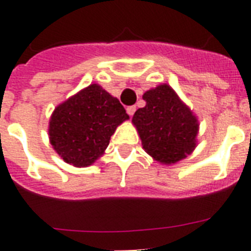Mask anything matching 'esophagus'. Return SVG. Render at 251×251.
<instances>
[{
	"mask_svg": "<svg viewBox=\"0 0 251 251\" xmlns=\"http://www.w3.org/2000/svg\"><path fill=\"white\" fill-rule=\"evenodd\" d=\"M135 110H137V108H135L134 105H130L126 108V112H127V114H129V116H133V114L135 113Z\"/></svg>",
	"mask_w": 251,
	"mask_h": 251,
	"instance_id": "obj_1",
	"label": "esophagus"
}]
</instances>
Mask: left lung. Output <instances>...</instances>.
I'll use <instances>...</instances> for the list:
<instances>
[{
	"mask_svg": "<svg viewBox=\"0 0 251 251\" xmlns=\"http://www.w3.org/2000/svg\"><path fill=\"white\" fill-rule=\"evenodd\" d=\"M143 100L146 106L134 113L133 122L146 152L164 164L185 159L195 147L198 122L194 114L168 84L147 91Z\"/></svg>",
	"mask_w": 251,
	"mask_h": 251,
	"instance_id": "8db88e82",
	"label": "left lung"
}]
</instances>
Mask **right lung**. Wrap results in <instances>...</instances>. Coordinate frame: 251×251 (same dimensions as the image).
<instances>
[{
	"mask_svg": "<svg viewBox=\"0 0 251 251\" xmlns=\"http://www.w3.org/2000/svg\"><path fill=\"white\" fill-rule=\"evenodd\" d=\"M127 118L117 99L91 84L54 109L49 122L50 143L66 163L87 167L104 152L114 130Z\"/></svg>",
	"mask_w": 251,
	"mask_h": 251,
	"instance_id": "obj_1",
	"label": "right lung"
}]
</instances>
